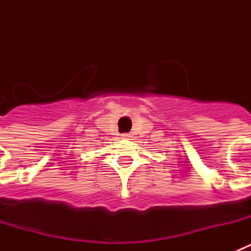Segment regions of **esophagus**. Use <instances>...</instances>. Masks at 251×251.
<instances>
[{
	"label": "esophagus",
	"instance_id": "obj_1",
	"mask_svg": "<svg viewBox=\"0 0 251 251\" xmlns=\"http://www.w3.org/2000/svg\"><path fill=\"white\" fill-rule=\"evenodd\" d=\"M130 133H123V134H122V138H124V139H129L130 138Z\"/></svg>",
	"mask_w": 251,
	"mask_h": 251
}]
</instances>
